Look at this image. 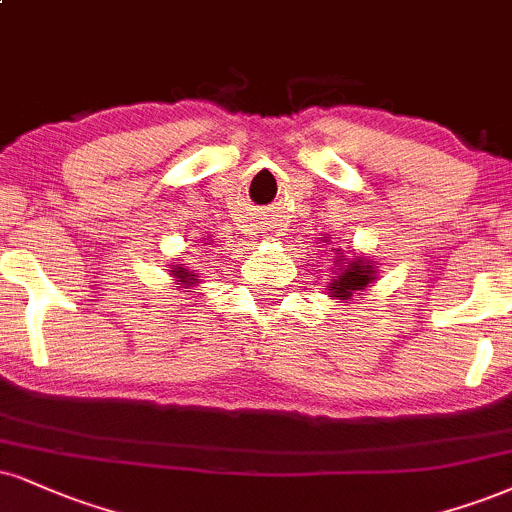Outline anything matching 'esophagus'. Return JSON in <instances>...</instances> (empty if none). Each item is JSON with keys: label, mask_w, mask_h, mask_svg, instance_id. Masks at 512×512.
Here are the masks:
<instances>
[{"label": "esophagus", "mask_w": 512, "mask_h": 512, "mask_svg": "<svg viewBox=\"0 0 512 512\" xmlns=\"http://www.w3.org/2000/svg\"><path fill=\"white\" fill-rule=\"evenodd\" d=\"M264 233H267V236H274V233H276L274 221H267V226H264Z\"/></svg>", "instance_id": "esophagus-1"}]
</instances>
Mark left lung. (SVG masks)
<instances>
[{"mask_svg": "<svg viewBox=\"0 0 512 512\" xmlns=\"http://www.w3.org/2000/svg\"><path fill=\"white\" fill-rule=\"evenodd\" d=\"M334 264L336 269L331 272L329 286H326L329 298L350 300L357 291H365L369 281L374 279V267L365 257H346L336 250Z\"/></svg>", "mask_w": 512, "mask_h": 512, "instance_id": "left-lung-1", "label": "left lung"}]
</instances>
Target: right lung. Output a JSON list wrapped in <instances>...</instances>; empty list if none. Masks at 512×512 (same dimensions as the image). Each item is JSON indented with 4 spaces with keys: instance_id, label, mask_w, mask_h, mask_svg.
Listing matches in <instances>:
<instances>
[{
    "instance_id": "add662e5",
    "label": "right lung",
    "mask_w": 512,
    "mask_h": 512,
    "mask_svg": "<svg viewBox=\"0 0 512 512\" xmlns=\"http://www.w3.org/2000/svg\"><path fill=\"white\" fill-rule=\"evenodd\" d=\"M171 272H174V276H176V281H181V283H200V276L195 274V269H186V267H181V264H171Z\"/></svg>"
}]
</instances>
